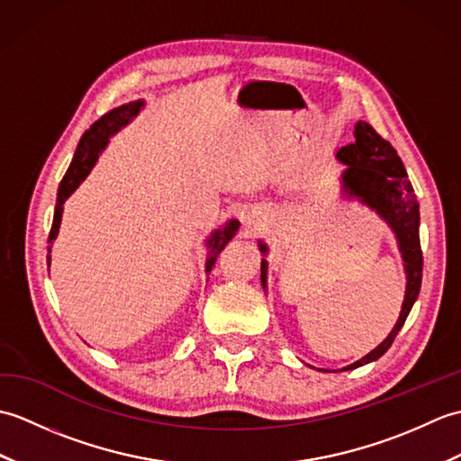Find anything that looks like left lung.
<instances>
[{
    "instance_id": "1",
    "label": "left lung",
    "mask_w": 461,
    "mask_h": 461,
    "mask_svg": "<svg viewBox=\"0 0 461 461\" xmlns=\"http://www.w3.org/2000/svg\"><path fill=\"white\" fill-rule=\"evenodd\" d=\"M337 158L347 164V170L342 174V182H345V190L350 195H358V198L375 208L382 218H384L390 228L396 231V238L400 243V251L406 263V297L402 303V311H400L398 322L390 335L380 342V345L368 352L365 358L357 360L342 370L358 368L366 362L380 358L393 345L398 330L402 329L404 321L408 317L410 309H412L414 301L422 285V248H420V208L418 200L414 195L412 184L408 180V174L404 170V164L400 160L398 152L393 149V144L382 139V136L372 129L368 122L358 121L355 126V139L350 144L342 146L337 152ZM259 249L266 253L267 248L259 246ZM267 277V261H261V283L266 287Z\"/></svg>"
}]
</instances>
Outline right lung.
Wrapping results in <instances>:
<instances>
[{
  "instance_id": "1",
  "label": "right lung",
  "mask_w": 461,
  "mask_h": 461,
  "mask_svg": "<svg viewBox=\"0 0 461 461\" xmlns=\"http://www.w3.org/2000/svg\"><path fill=\"white\" fill-rule=\"evenodd\" d=\"M142 104H144L142 101H134V103L119 106V109H113L111 113H106L104 116H101L99 121L93 122L91 129L81 136L79 146H77L75 156H73V162H71V166H68L67 174L63 176L61 184H59L53 225H51V231H49V243H53V240L57 238V233H59V223H61V213H63L65 200L77 190V185H79L86 178V174L91 172L96 158H99V152L106 146L109 136H113L116 131H121L124 124H129L131 119H134V116L139 114V111L142 109ZM238 228H240V223L236 220H231L223 230L215 231L213 236L210 238V241H208L210 258H208V263H205V271L212 269L215 259H218V256H220V251L225 248V243H228L233 236H236ZM47 251L51 253V246L47 248ZM49 259H51V256H47V266H49Z\"/></svg>"
}]
</instances>
